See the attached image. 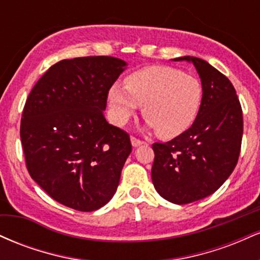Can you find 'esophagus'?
<instances>
[{
	"label": "esophagus",
	"instance_id": "esophagus-1",
	"mask_svg": "<svg viewBox=\"0 0 260 260\" xmlns=\"http://www.w3.org/2000/svg\"><path fill=\"white\" fill-rule=\"evenodd\" d=\"M131 142H132V145L134 148L140 147L142 144H144V142H143V140L136 138V137H131Z\"/></svg>",
	"mask_w": 260,
	"mask_h": 260
}]
</instances>
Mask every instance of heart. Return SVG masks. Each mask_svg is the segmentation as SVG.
<instances>
[{
    "label": "heart",
    "instance_id": "1",
    "mask_svg": "<svg viewBox=\"0 0 260 260\" xmlns=\"http://www.w3.org/2000/svg\"><path fill=\"white\" fill-rule=\"evenodd\" d=\"M203 89L196 77L166 66H150L126 78V86L113 84L109 90L112 120L118 126L143 106L147 126L161 138L183 134L194 123L202 106Z\"/></svg>",
    "mask_w": 260,
    "mask_h": 260
}]
</instances>
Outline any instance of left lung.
Here are the masks:
<instances>
[{
    "mask_svg": "<svg viewBox=\"0 0 260 260\" xmlns=\"http://www.w3.org/2000/svg\"><path fill=\"white\" fill-rule=\"evenodd\" d=\"M193 63L202 82V106L194 123L181 136L155 143L151 180L156 192L174 204H188L213 194L237 165L243 134L240 100L231 82L204 59Z\"/></svg>",
    "mask_w": 260,
    "mask_h": 260,
    "instance_id": "1",
    "label": "left lung"
}]
</instances>
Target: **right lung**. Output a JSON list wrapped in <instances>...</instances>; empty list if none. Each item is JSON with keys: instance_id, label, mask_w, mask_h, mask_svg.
<instances>
[{"instance_id": "add662e5", "label": "right lung", "mask_w": 260, "mask_h": 260, "mask_svg": "<svg viewBox=\"0 0 260 260\" xmlns=\"http://www.w3.org/2000/svg\"><path fill=\"white\" fill-rule=\"evenodd\" d=\"M123 59H62L26 99L20 139L31 178L56 202L94 211L110 202L132 144L105 120L107 94L126 70Z\"/></svg>"}]
</instances>
